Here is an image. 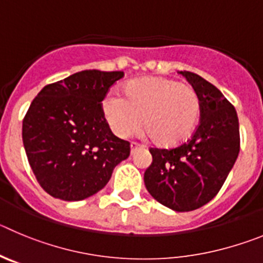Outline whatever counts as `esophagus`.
I'll return each instance as SVG.
<instances>
[{
  "label": "esophagus",
  "instance_id": "34e87169",
  "mask_svg": "<svg viewBox=\"0 0 263 263\" xmlns=\"http://www.w3.org/2000/svg\"><path fill=\"white\" fill-rule=\"evenodd\" d=\"M139 148H143V146L136 143V142H132V143H130V151H132V154H134L137 150H139Z\"/></svg>",
  "mask_w": 263,
  "mask_h": 263
}]
</instances>
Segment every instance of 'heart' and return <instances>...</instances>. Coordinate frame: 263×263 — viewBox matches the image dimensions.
Segmentation results:
<instances>
[{"mask_svg":"<svg viewBox=\"0 0 263 263\" xmlns=\"http://www.w3.org/2000/svg\"><path fill=\"white\" fill-rule=\"evenodd\" d=\"M125 96L109 92L103 113L113 133L127 137L139 125L153 141L173 147L190 138L201 116V99L193 87L164 77H146L125 86Z\"/></svg>","mask_w":263,"mask_h":263,"instance_id":"1","label":"heart"}]
</instances>
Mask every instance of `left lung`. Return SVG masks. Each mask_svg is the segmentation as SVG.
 <instances>
[{"label": "left lung", "mask_w": 263, "mask_h": 263, "mask_svg": "<svg viewBox=\"0 0 263 263\" xmlns=\"http://www.w3.org/2000/svg\"><path fill=\"white\" fill-rule=\"evenodd\" d=\"M201 99L196 133L175 148H150L153 163L144 172L151 196L175 211L197 210L218 194L240 151L235 107L198 74L180 71Z\"/></svg>", "instance_id": "1"}]
</instances>
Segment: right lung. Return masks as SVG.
Returning a JSON list of instances; mask_svg holds the SVG:
<instances>
[{
	"mask_svg": "<svg viewBox=\"0 0 263 263\" xmlns=\"http://www.w3.org/2000/svg\"><path fill=\"white\" fill-rule=\"evenodd\" d=\"M124 71L83 70L47 84L22 126L28 163L54 198L82 201L102 190L129 158L130 143L110 132L103 99Z\"/></svg>",
	"mask_w": 263,
	"mask_h": 263,
	"instance_id": "right-lung-1",
	"label": "right lung"
}]
</instances>
